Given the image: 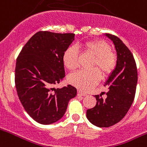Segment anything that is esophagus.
<instances>
[{
  "label": "esophagus",
  "mask_w": 147,
  "mask_h": 147,
  "mask_svg": "<svg viewBox=\"0 0 147 147\" xmlns=\"http://www.w3.org/2000/svg\"><path fill=\"white\" fill-rule=\"evenodd\" d=\"M78 96H85V95H86V94L84 93V92H80V91H78Z\"/></svg>",
  "instance_id": "34e87169"
}]
</instances>
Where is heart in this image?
Instances as JSON below:
<instances>
[{
	"label": "heart",
	"instance_id": "1",
	"mask_svg": "<svg viewBox=\"0 0 147 147\" xmlns=\"http://www.w3.org/2000/svg\"><path fill=\"white\" fill-rule=\"evenodd\" d=\"M86 53L94 57L92 68L90 71L81 70L71 74L69 82L82 91H87L96 85L102 78H106L116 68L117 64L116 55L111 50V47L102 40H92L77 45ZM62 62L67 69L73 71L78 66V52L74 47H69L62 55Z\"/></svg>",
	"mask_w": 147,
	"mask_h": 147
}]
</instances>
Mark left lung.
Masks as SVG:
<instances>
[{
	"mask_svg": "<svg viewBox=\"0 0 147 147\" xmlns=\"http://www.w3.org/2000/svg\"><path fill=\"white\" fill-rule=\"evenodd\" d=\"M113 42L117 55V64L104 86L106 97L95 95L96 105L87 110L86 116L98 127H109L120 121L129 111L134 100L138 80L137 68L133 55L119 37L105 34Z\"/></svg>",
	"mask_w": 147,
	"mask_h": 147,
	"instance_id": "8db88e82",
	"label": "left lung"
}]
</instances>
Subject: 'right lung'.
Returning a JSON list of instances; mask_svg holds the SVG:
<instances>
[{
	"mask_svg": "<svg viewBox=\"0 0 147 147\" xmlns=\"http://www.w3.org/2000/svg\"><path fill=\"white\" fill-rule=\"evenodd\" d=\"M75 36L39 31L28 41L17 58V94L27 113L41 124L60 120L69 100L77 95V89L71 85L54 88L65 78L62 55L75 40Z\"/></svg>",
	"mask_w": 147,
	"mask_h": 147,
	"instance_id": "right-lung-1",
	"label": "right lung"
}]
</instances>
